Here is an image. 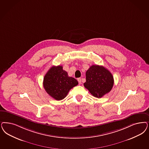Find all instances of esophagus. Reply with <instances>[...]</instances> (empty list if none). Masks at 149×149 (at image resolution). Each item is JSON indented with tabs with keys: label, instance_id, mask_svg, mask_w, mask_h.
<instances>
[{
	"label": "esophagus",
	"instance_id": "1",
	"mask_svg": "<svg viewBox=\"0 0 149 149\" xmlns=\"http://www.w3.org/2000/svg\"><path fill=\"white\" fill-rule=\"evenodd\" d=\"M77 81L79 82V84L80 85L81 84V78H78L77 79Z\"/></svg>",
	"mask_w": 149,
	"mask_h": 149
}]
</instances>
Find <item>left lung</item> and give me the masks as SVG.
Instances as JSON below:
<instances>
[{
	"label": "left lung",
	"mask_w": 149,
	"mask_h": 149,
	"mask_svg": "<svg viewBox=\"0 0 149 149\" xmlns=\"http://www.w3.org/2000/svg\"><path fill=\"white\" fill-rule=\"evenodd\" d=\"M113 84L112 74L103 66L93 65L86 72V82L84 85L95 97H102L110 92Z\"/></svg>",
	"instance_id": "obj_1"
}]
</instances>
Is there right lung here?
Instances as JSON below:
<instances>
[{"label": "right lung", "instance_id": "obj_1", "mask_svg": "<svg viewBox=\"0 0 149 149\" xmlns=\"http://www.w3.org/2000/svg\"><path fill=\"white\" fill-rule=\"evenodd\" d=\"M43 85L47 93L59 101L65 97L70 90L78 85V81L69 77L63 67L58 65L49 69L44 77Z\"/></svg>", "mask_w": 149, "mask_h": 149}]
</instances>
